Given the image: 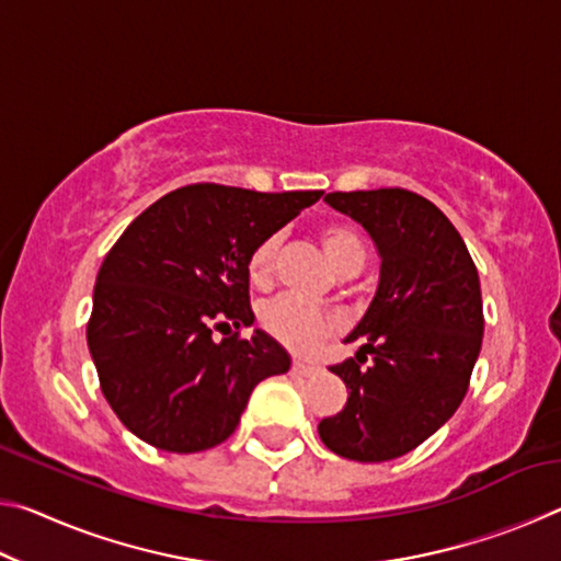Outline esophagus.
I'll use <instances>...</instances> for the list:
<instances>
[{"instance_id":"1","label":"esophagus","mask_w":561,"mask_h":561,"mask_svg":"<svg viewBox=\"0 0 561 561\" xmlns=\"http://www.w3.org/2000/svg\"><path fill=\"white\" fill-rule=\"evenodd\" d=\"M319 371L317 366H311V364H304V360H294V366H291V374L294 376H301V378H309V376H314Z\"/></svg>"}]
</instances>
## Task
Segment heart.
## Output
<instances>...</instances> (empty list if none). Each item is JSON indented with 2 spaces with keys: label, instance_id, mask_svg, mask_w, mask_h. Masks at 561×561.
Masks as SVG:
<instances>
[{
  "label": "heart",
  "instance_id": "1",
  "mask_svg": "<svg viewBox=\"0 0 561 561\" xmlns=\"http://www.w3.org/2000/svg\"><path fill=\"white\" fill-rule=\"evenodd\" d=\"M319 242L329 264L339 274L360 272V267L366 264V242L351 225H327L319 232ZM277 237H267V240L254 247L250 257V277L260 287H264L272 279L274 264H277ZM260 321L274 339L282 341L284 346L299 351V354L314 351L321 341L339 329L336 317L311 307V304L301 301L299 297H291V294H284V297L264 304L260 311Z\"/></svg>",
  "mask_w": 561,
  "mask_h": 561
}]
</instances>
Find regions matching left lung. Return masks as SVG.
Wrapping results in <instances>:
<instances>
[{"label":"left lung","mask_w":561,"mask_h":561,"mask_svg":"<svg viewBox=\"0 0 561 561\" xmlns=\"http://www.w3.org/2000/svg\"><path fill=\"white\" fill-rule=\"evenodd\" d=\"M324 203L371 237L381 270L368 309L331 366L346 383L344 411L319 423L331 453L383 462L411 453L458 411L482 348L480 277L460 232L438 207L401 187L329 193ZM366 353L375 364L360 369Z\"/></svg>","instance_id":"left-lung-1"}]
</instances>
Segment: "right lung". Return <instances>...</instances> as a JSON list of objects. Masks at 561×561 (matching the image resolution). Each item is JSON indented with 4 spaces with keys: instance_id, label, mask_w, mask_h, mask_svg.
I'll return each instance as SVG.
<instances>
[{
    "instance_id": "right-lung-1",
    "label": "right lung",
    "mask_w": 561,
    "mask_h": 561,
    "mask_svg": "<svg viewBox=\"0 0 561 561\" xmlns=\"http://www.w3.org/2000/svg\"><path fill=\"white\" fill-rule=\"evenodd\" d=\"M321 190L254 193L197 183L160 197L103 260L87 329L101 391L153 448L201 453L234 433L254 386L291 358L254 329V247L314 205ZM213 330H227L217 342Z\"/></svg>"
}]
</instances>
